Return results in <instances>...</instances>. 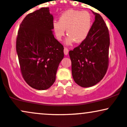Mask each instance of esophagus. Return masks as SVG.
I'll list each match as a JSON object with an SVG mask.
<instances>
[{"label": "esophagus", "instance_id": "34e87169", "mask_svg": "<svg viewBox=\"0 0 127 127\" xmlns=\"http://www.w3.org/2000/svg\"><path fill=\"white\" fill-rule=\"evenodd\" d=\"M64 55H68V50L67 48H64Z\"/></svg>", "mask_w": 127, "mask_h": 127}]
</instances>
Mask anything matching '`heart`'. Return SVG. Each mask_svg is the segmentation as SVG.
Listing matches in <instances>:
<instances>
[{"mask_svg":"<svg viewBox=\"0 0 127 127\" xmlns=\"http://www.w3.org/2000/svg\"><path fill=\"white\" fill-rule=\"evenodd\" d=\"M92 26V18L87 11L68 9L64 12L59 18V22L54 21L52 29L55 38L62 40L66 30L67 37L65 43L72 45L75 41L81 43L86 39Z\"/></svg>","mask_w":127,"mask_h":127,"instance_id":"heart-1","label":"heart"}]
</instances>
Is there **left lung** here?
I'll return each instance as SVG.
<instances>
[{
    "label": "left lung",
    "instance_id": "left-lung-1",
    "mask_svg": "<svg viewBox=\"0 0 127 127\" xmlns=\"http://www.w3.org/2000/svg\"><path fill=\"white\" fill-rule=\"evenodd\" d=\"M95 20L85 40L69 51L72 76L84 88L98 83L107 72L110 45L109 30L100 14L93 12Z\"/></svg>",
    "mask_w": 127,
    "mask_h": 127
}]
</instances>
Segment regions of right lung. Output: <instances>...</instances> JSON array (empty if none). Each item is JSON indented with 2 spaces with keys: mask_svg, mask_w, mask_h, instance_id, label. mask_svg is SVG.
Returning <instances> with one entry per match:
<instances>
[{
  "mask_svg": "<svg viewBox=\"0 0 127 127\" xmlns=\"http://www.w3.org/2000/svg\"><path fill=\"white\" fill-rule=\"evenodd\" d=\"M53 16L49 8L30 13L20 24L16 42L21 73L33 88L45 90L53 85L64 48L55 39Z\"/></svg>",
  "mask_w": 127,
  "mask_h": 127,
  "instance_id": "obj_1",
  "label": "right lung"
}]
</instances>
